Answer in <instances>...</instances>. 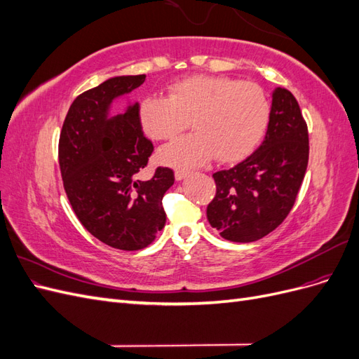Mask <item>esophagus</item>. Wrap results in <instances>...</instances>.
<instances>
[{
	"mask_svg": "<svg viewBox=\"0 0 359 359\" xmlns=\"http://www.w3.org/2000/svg\"><path fill=\"white\" fill-rule=\"evenodd\" d=\"M187 175H189V170H186V169H177V170H175V180H177V181L184 180Z\"/></svg>",
	"mask_w": 359,
	"mask_h": 359,
	"instance_id": "obj_1",
	"label": "esophagus"
}]
</instances>
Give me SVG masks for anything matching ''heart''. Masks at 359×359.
<instances>
[{"mask_svg": "<svg viewBox=\"0 0 359 359\" xmlns=\"http://www.w3.org/2000/svg\"><path fill=\"white\" fill-rule=\"evenodd\" d=\"M139 123L153 140L194 133L160 149L161 163L201 166L214 156L220 163L243 160L262 140L271 104L257 83L224 76H190L173 82L165 97H147L139 104Z\"/></svg>", "mask_w": 359, "mask_h": 359, "instance_id": "heart-1", "label": "heart"}]
</instances>
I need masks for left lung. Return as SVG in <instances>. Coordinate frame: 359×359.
Segmentation results:
<instances>
[{
	"label": "left lung",
	"mask_w": 359,
	"mask_h": 359,
	"mask_svg": "<svg viewBox=\"0 0 359 359\" xmlns=\"http://www.w3.org/2000/svg\"><path fill=\"white\" fill-rule=\"evenodd\" d=\"M309 165V130L286 88L273 93L262 145L236 166L215 172V196L206 219L227 241L253 243L290 212Z\"/></svg>",
	"instance_id": "1"
}]
</instances>
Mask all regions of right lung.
I'll return each mask as SVG.
<instances>
[{
	"label": "right lung",
	"instance_id": "1",
	"mask_svg": "<svg viewBox=\"0 0 359 359\" xmlns=\"http://www.w3.org/2000/svg\"><path fill=\"white\" fill-rule=\"evenodd\" d=\"M145 74L116 76L74 99L60 135L64 190L82 226L106 245L133 252L149 245L165 227L161 199L175 177L157 168L147 181L154 147L139 123V103L109 116L115 99L136 90Z\"/></svg>",
	"mask_w": 359,
	"mask_h": 359
}]
</instances>
